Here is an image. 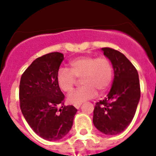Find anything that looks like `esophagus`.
I'll return each mask as SVG.
<instances>
[{
  "label": "esophagus",
  "mask_w": 156,
  "mask_h": 156,
  "mask_svg": "<svg viewBox=\"0 0 156 156\" xmlns=\"http://www.w3.org/2000/svg\"><path fill=\"white\" fill-rule=\"evenodd\" d=\"M81 103H75V104H74L73 106H75L76 108H79L80 106H81Z\"/></svg>",
  "instance_id": "1"
}]
</instances>
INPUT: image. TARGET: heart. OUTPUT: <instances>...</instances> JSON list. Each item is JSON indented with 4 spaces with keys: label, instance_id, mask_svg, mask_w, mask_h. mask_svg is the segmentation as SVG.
<instances>
[{
    "label": "heart",
    "instance_id": "b5f03b06",
    "mask_svg": "<svg viewBox=\"0 0 156 156\" xmlns=\"http://www.w3.org/2000/svg\"><path fill=\"white\" fill-rule=\"evenodd\" d=\"M70 70L59 68L56 73V81L59 87L64 92H71L81 78L82 87L75 90L68 96L71 103H81L92 99L99 93H103L111 84L113 69L111 62L106 57L93 56H80L69 63Z\"/></svg>",
    "mask_w": 156,
    "mask_h": 156
}]
</instances>
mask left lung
I'll use <instances>...</instances> for the list:
<instances>
[{"label": "left lung", "mask_w": 156, "mask_h": 156, "mask_svg": "<svg viewBox=\"0 0 156 156\" xmlns=\"http://www.w3.org/2000/svg\"><path fill=\"white\" fill-rule=\"evenodd\" d=\"M114 69V79L107 97L100 100L94 109L93 122L102 133L116 135L128 127L134 117L140 98L138 72L121 52L103 48Z\"/></svg>", "instance_id": "obj_1"}]
</instances>
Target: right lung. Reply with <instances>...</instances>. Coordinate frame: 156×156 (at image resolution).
I'll list each match as a JSON object with an SVG mask.
<instances>
[{
  "mask_svg": "<svg viewBox=\"0 0 156 156\" xmlns=\"http://www.w3.org/2000/svg\"><path fill=\"white\" fill-rule=\"evenodd\" d=\"M63 54L53 52L37 58L22 75L20 104L31 128L47 140H58L71 130L77 108L65 106L56 81Z\"/></svg>",
  "mask_w": 156,
  "mask_h": 156,
  "instance_id": "1",
  "label": "right lung"
}]
</instances>
